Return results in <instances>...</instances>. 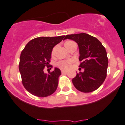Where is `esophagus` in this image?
<instances>
[{
  "mask_svg": "<svg viewBox=\"0 0 125 125\" xmlns=\"http://www.w3.org/2000/svg\"><path fill=\"white\" fill-rule=\"evenodd\" d=\"M61 72H62V73H66V72H67V71L64 70H62Z\"/></svg>",
  "mask_w": 125,
  "mask_h": 125,
  "instance_id": "1",
  "label": "esophagus"
}]
</instances>
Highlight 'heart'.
Masks as SVG:
<instances>
[{
  "label": "heart",
  "mask_w": 125,
  "mask_h": 125,
  "mask_svg": "<svg viewBox=\"0 0 125 125\" xmlns=\"http://www.w3.org/2000/svg\"><path fill=\"white\" fill-rule=\"evenodd\" d=\"M69 42L72 41H67L66 42ZM73 62V60L72 59H69V60H59L58 62L57 63V66L59 68H61L63 70H66L68 69L70 67V65Z\"/></svg>",
  "instance_id": "heart-1"
}]
</instances>
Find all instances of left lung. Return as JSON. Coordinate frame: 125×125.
<instances>
[{
  "label": "left lung",
  "instance_id": "1",
  "mask_svg": "<svg viewBox=\"0 0 125 125\" xmlns=\"http://www.w3.org/2000/svg\"><path fill=\"white\" fill-rule=\"evenodd\" d=\"M74 41L79 47L80 68L84 72L77 73L72 80L73 85L83 93L97 89L107 76L108 60L106 50L97 38L86 33L66 35L65 39Z\"/></svg>",
  "mask_w": 125,
  "mask_h": 125
}]
</instances>
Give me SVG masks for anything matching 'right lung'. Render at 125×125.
<instances>
[{"label":"right lung","mask_w":125,"mask_h":125,"mask_svg":"<svg viewBox=\"0 0 125 125\" xmlns=\"http://www.w3.org/2000/svg\"><path fill=\"white\" fill-rule=\"evenodd\" d=\"M65 36L39 37L30 41L22 51L20 57L19 70L22 83L31 94L40 97L51 95L56 91L61 74L60 69L55 68L52 72L45 73V66L51 62L53 47L59 44Z\"/></svg>","instance_id":"right-lung-1"}]
</instances>
